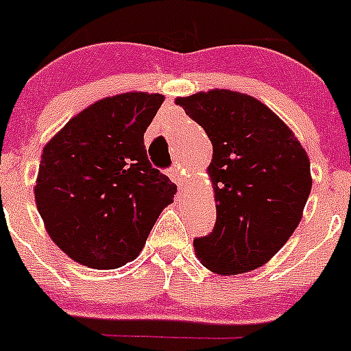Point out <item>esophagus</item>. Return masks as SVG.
Wrapping results in <instances>:
<instances>
[{
	"instance_id": "34e87169",
	"label": "esophagus",
	"mask_w": 351,
	"mask_h": 351,
	"mask_svg": "<svg viewBox=\"0 0 351 351\" xmlns=\"http://www.w3.org/2000/svg\"><path fill=\"white\" fill-rule=\"evenodd\" d=\"M169 178L172 179V181L176 182V184L179 186V189L182 188V182H184V178H182V172H181V169H179V167H176V169H170L169 170Z\"/></svg>"
}]
</instances>
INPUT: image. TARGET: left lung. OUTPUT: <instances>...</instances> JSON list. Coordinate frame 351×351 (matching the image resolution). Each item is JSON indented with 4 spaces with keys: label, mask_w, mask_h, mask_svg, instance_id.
Instances as JSON below:
<instances>
[{
    "label": "left lung",
    "mask_w": 351,
    "mask_h": 351,
    "mask_svg": "<svg viewBox=\"0 0 351 351\" xmlns=\"http://www.w3.org/2000/svg\"><path fill=\"white\" fill-rule=\"evenodd\" d=\"M213 146L215 228L195 239L208 270L250 272L291 238L312 189L310 160L291 129L256 98L229 89L176 98Z\"/></svg>",
    "instance_id": "obj_1"
}]
</instances>
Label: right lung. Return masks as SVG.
<instances>
[{
  "label": "right lung",
  "mask_w": 351,
  "mask_h": 351,
  "mask_svg": "<svg viewBox=\"0 0 351 351\" xmlns=\"http://www.w3.org/2000/svg\"><path fill=\"white\" fill-rule=\"evenodd\" d=\"M162 95L108 96L79 112L43 148L34 198L49 238L77 263L134 260L176 184L153 169L145 132Z\"/></svg>",
  "instance_id": "add662e5"
}]
</instances>
